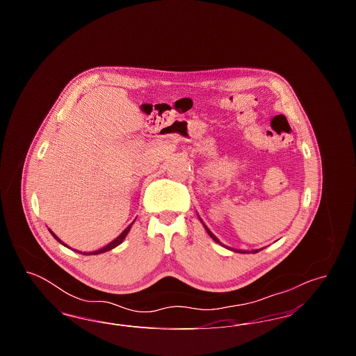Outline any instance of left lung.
I'll return each instance as SVG.
<instances>
[{"instance_id":"obj_1","label":"left lung","mask_w":356,"mask_h":356,"mask_svg":"<svg viewBox=\"0 0 356 356\" xmlns=\"http://www.w3.org/2000/svg\"><path fill=\"white\" fill-rule=\"evenodd\" d=\"M204 228L207 229V232H208V235H209V236L212 237V238H213L216 243L221 244L220 240H219L218 237L215 236V235H213V234H212V232L208 229V227H207V225H204ZM261 250H263V248H261ZM235 251H236V250H235ZM259 251H260V250H254V251H251V252H248V251H236V252H240V254H256V252H259Z\"/></svg>"}]
</instances>
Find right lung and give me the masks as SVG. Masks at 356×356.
<instances>
[{"mask_svg": "<svg viewBox=\"0 0 356 356\" xmlns=\"http://www.w3.org/2000/svg\"><path fill=\"white\" fill-rule=\"evenodd\" d=\"M131 225H132V224H131ZM131 225H128V227H127V228H125V229H124V231H122V234H121V235H120L119 237H116V238H115V240H113V241H111V243H109V244H108V245H105V247H102V248H100V250H97V251H95V252H89V254H86V252H84V254H102V252H106V251H111V250H112V248H115V247H118V245H119V244H121V241H122V240H124V238H125V236H127V235H128V232H129V229H131ZM51 235H53V237H54V238H56V240H57V241H60V243H61V244H63V245H67V244H64V243H63V241H61V240H60V238H58V237H57V236H56V235H54V232H51ZM80 254H83V252H80Z\"/></svg>", "mask_w": 356, "mask_h": 356, "instance_id": "add662e5", "label": "right lung"}]
</instances>
